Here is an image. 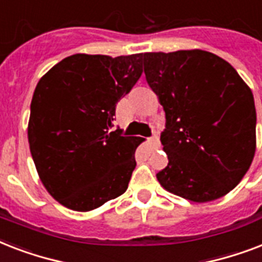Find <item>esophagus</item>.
<instances>
[{
	"instance_id": "1",
	"label": "esophagus",
	"mask_w": 262,
	"mask_h": 262,
	"mask_svg": "<svg viewBox=\"0 0 262 262\" xmlns=\"http://www.w3.org/2000/svg\"><path fill=\"white\" fill-rule=\"evenodd\" d=\"M148 141H149V144H151L152 149L159 148L160 143H159V139H158V136H152V137H149V139H148Z\"/></svg>"
}]
</instances>
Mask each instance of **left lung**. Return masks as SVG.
<instances>
[{"instance_id":"1","label":"left lung","mask_w":262,"mask_h":262,"mask_svg":"<svg viewBox=\"0 0 262 262\" xmlns=\"http://www.w3.org/2000/svg\"><path fill=\"white\" fill-rule=\"evenodd\" d=\"M143 62L166 113L160 141L168 164L156 174L159 183L193 203L230 193L256 154L252 90L227 61L209 51L144 53Z\"/></svg>"}]
</instances>
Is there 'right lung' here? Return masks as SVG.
Wrapping results in <instances>:
<instances>
[{
    "label": "right lung",
    "mask_w": 262,
    "mask_h": 262,
    "mask_svg": "<svg viewBox=\"0 0 262 262\" xmlns=\"http://www.w3.org/2000/svg\"><path fill=\"white\" fill-rule=\"evenodd\" d=\"M141 73L143 54H75L39 80L30 151L43 186L63 207L88 212L126 191L144 140L113 130V121Z\"/></svg>",
    "instance_id": "right-lung-1"
}]
</instances>
